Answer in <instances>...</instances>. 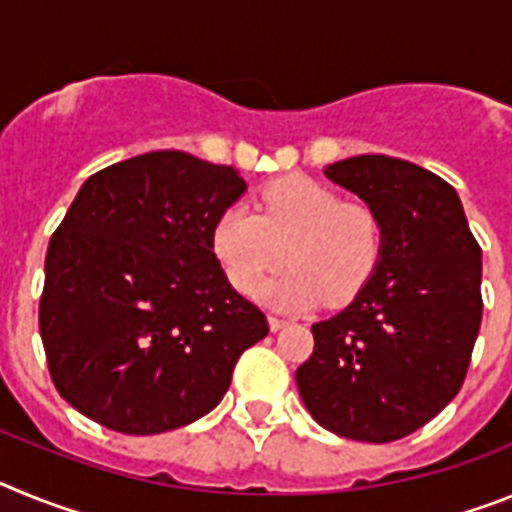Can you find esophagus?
Returning a JSON list of instances; mask_svg holds the SVG:
<instances>
[{
	"instance_id": "34e87169",
	"label": "esophagus",
	"mask_w": 512,
	"mask_h": 512,
	"mask_svg": "<svg viewBox=\"0 0 512 512\" xmlns=\"http://www.w3.org/2000/svg\"><path fill=\"white\" fill-rule=\"evenodd\" d=\"M287 320H282V318H274V315H271L269 318V328L274 330V333H277V330H282V328H287Z\"/></svg>"
}]
</instances>
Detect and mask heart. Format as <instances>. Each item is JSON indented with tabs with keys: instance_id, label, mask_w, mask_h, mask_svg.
Here are the masks:
<instances>
[{
	"instance_id": "obj_1",
	"label": "heart",
	"mask_w": 512,
	"mask_h": 512,
	"mask_svg": "<svg viewBox=\"0 0 512 512\" xmlns=\"http://www.w3.org/2000/svg\"><path fill=\"white\" fill-rule=\"evenodd\" d=\"M212 253L238 292L251 295L284 264V277L261 287V300L305 310L325 300L343 305L372 282L384 256V225L374 207L343 202L310 176H282L256 197L225 207L212 225Z\"/></svg>"
}]
</instances>
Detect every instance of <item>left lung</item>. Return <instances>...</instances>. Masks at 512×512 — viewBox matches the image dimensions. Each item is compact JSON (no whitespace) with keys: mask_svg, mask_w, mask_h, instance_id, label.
Returning <instances> with one entry per match:
<instances>
[{"mask_svg":"<svg viewBox=\"0 0 512 512\" xmlns=\"http://www.w3.org/2000/svg\"><path fill=\"white\" fill-rule=\"evenodd\" d=\"M325 176L379 212L384 256L346 310L312 325L297 387L323 428L390 443L459 395L482 323V248L456 189L433 171L366 153Z\"/></svg>","mask_w":512,"mask_h":512,"instance_id":"left-lung-1","label":"left lung"}]
</instances>
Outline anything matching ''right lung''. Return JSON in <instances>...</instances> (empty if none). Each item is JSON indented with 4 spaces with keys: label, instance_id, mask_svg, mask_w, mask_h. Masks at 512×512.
<instances>
[{
    "label": "right lung",
    "instance_id": "add662e5",
    "mask_svg": "<svg viewBox=\"0 0 512 512\" xmlns=\"http://www.w3.org/2000/svg\"><path fill=\"white\" fill-rule=\"evenodd\" d=\"M246 192L233 166L153 151L89 176L45 256L40 338L58 395L128 436L194 423L269 333L230 287L212 225Z\"/></svg>",
    "mask_w": 512,
    "mask_h": 512
}]
</instances>
